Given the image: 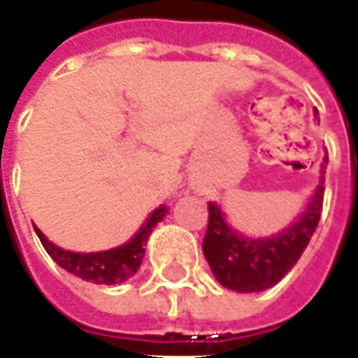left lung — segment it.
Here are the masks:
<instances>
[{"label":"left lung","instance_id":"8db88e82","mask_svg":"<svg viewBox=\"0 0 358 358\" xmlns=\"http://www.w3.org/2000/svg\"><path fill=\"white\" fill-rule=\"evenodd\" d=\"M329 156H325L323 174ZM325 176L317 186L313 200L301 217L283 234L248 240L231 231L216 203H208V228L202 241V250L216 279L228 289L240 293L269 289L289 271L305 252L307 243L317 229L323 212Z\"/></svg>","mask_w":358,"mask_h":358}]
</instances>
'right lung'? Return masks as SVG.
<instances>
[{
    "instance_id": "1",
    "label": "right lung",
    "mask_w": 358,
    "mask_h": 358,
    "mask_svg": "<svg viewBox=\"0 0 358 358\" xmlns=\"http://www.w3.org/2000/svg\"><path fill=\"white\" fill-rule=\"evenodd\" d=\"M166 206L156 208L152 216L148 217V222L142 226L141 231L129 243L115 248V250H108V252L99 253L65 252V250L53 245L35 226L33 228H35V234L39 236V240L43 243L45 252L49 253L63 269H67L69 273L85 279V281H91V283L115 285V283L127 281L138 271L142 257H144V245L148 241V236H150V231H152L156 224L166 217Z\"/></svg>"
}]
</instances>
